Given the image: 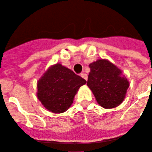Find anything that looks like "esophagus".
<instances>
[{
  "mask_svg": "<svg viewBox=\"0 0 152 152\" xmlns=\"http://www.w3.org/2000/svg\"><path fill=\"white\" fill-rule=\"evenodd\" d=\"M81 76H82V77L83 78V79H85L86 81L88 80V75H87L86 73H81Z\"/></svg>",
  "mask_w": 152,
  "mask_h": 152,
  "instance_id": "34e87169",
  "label": "esophagus"
}]
</instances>
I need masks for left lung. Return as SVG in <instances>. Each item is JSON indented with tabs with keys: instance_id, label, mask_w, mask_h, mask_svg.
<instances>
[{
	"instance_id": "obj_1",
	"label": "left lung",
	"mask_w": 152,
	"mask_h": 152,
	"mask_svg": "<svg viewBox=\"0 0 152 152\" xmlns=\"http://www.w3.org/2000/svg\"><path fill=\"white\" fill-rule=\"evenodd\" d=\"M91 68L87 85L97 103L105 109L120 105L126 97L129 82L123 71L105 58L89 64Z\"/></svg>"
}]
</instances>
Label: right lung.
Returning a JSON list of instances; mask_svg holds the SVG:
<instances>
[{
    "mask_svg": "<svg viewBox=\"0 0 152 152\" xmlns=\"http://www.w3.org/2000/svg\"><path fill=\"white\" fill-rule=\"evenodd\" d=\"M86 80L60 63L50 65L37 82L36 96L42 105L54 113L71 106L79 88Z\"/></svg>",
    "mask_w": 152,
    "mask_h": 152,
    "instance_id": "add662e5",
    "label": "right lung"
}]
</instances>
